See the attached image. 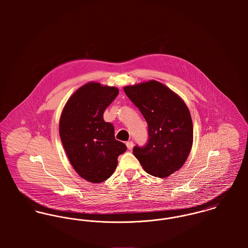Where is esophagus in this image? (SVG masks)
<instances>
[{"label": "esophagus", "mask_w": 248, "mask_h": 248, "mask_svg": "<svg viewBox=\"0 0 248 248\" xmlns=\"http://www.w3.org/2000/svg\"><path fill=\"white\" fill-rule=\"evenodd\" d=\"M126 146H127V148L131 151L133 148H134V142L133 141H128L126 143Z\"/></svg>", "instance_id": "obj_1"}]
</instances>
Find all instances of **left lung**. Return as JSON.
<instances>
[{
    "instance_id": "8db88e82",
    "label": "left lung",
    "mask_w": 248,
    "mask_h": 248,
    "mask_svg": "<svg viewBox=\"0 0 248 248\" xmlns=\"http://www.w3.org/2000/svg\"><path fill=\"white\" fill-rule=\"evenodd\" d=\"M148 124L149 140L133 153L149 175L166 177L179 170L193 145V122L184 101L160 82L124 87Z\"/></svg>"
}]
</instances>
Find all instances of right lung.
<instances>
[{
	"instance_id": "right-lung-1",
	"label": "right lung",
	"mask_w": 248,
	"mask_h": 248,
	"mask_svg": "<svg viewBox=\"0 0 248 248\" xmlns=\"http://www.w3.org/2000/svg\"><path fill=\"white\" fill-rule=\"evenodd\" d=\"M118 89L90 82L79 88L64 107L59 135L75 172L84 179L103 182L110 177L117 157L127 147L114 138V128L103 113L117 96Z\"/></svg>"
}]
</instances>
